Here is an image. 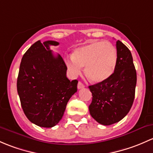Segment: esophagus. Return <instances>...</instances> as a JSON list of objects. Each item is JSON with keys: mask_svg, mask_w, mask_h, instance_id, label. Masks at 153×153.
<instances>
[{"mask_svg": "<svg viewBox=\"0 0 153 153\" xmlns=\"http://www.w3.org/2000/svg\"><path fill=\"white\" fill-rule=\"evenodd\" d=\"M77 88H78V89H81V88H85V85L81 82H79L78 85H77Z\"/></svg>", "mask_w": 153, "mask_h": 153, "instance_id": "obj_1", "label": "esophagus"}]
</instances>
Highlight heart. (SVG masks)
<instances>
[{
    "label": "heart",
    "mask_w": 153,
    "mask_h": 153,
    "mask_svg": "<svg viewBox=\"0 0 153 153\" xmlns=\"http://www.w3.org/2000/svg\"><path fill=\"white\" fill-rule=\"evenodd\" d=\"M72 57L65 61L68 69L73 76L85 74L90 81L102 82L112 76L116 69L118 53L114 45L108 41H94L79 47Z\"/></svg>",
    "instance_id": "obj_1"
}]
</instances>
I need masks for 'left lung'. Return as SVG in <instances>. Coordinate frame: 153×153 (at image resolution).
Here are the masks:
<instances>
[{
    "mask_svg": "<svg viewBox=\"0 0 153 153\" xmlns=\"http://www.w3.org/2000/svg\"><path fill=\"white\" fill-rule=\"evenodd\" d=\"M116 50L117 64L112 76L88 87L93 96L90 114L103 125L122 120L130 111L135 98L137 76L131 52L119 40L116 41Z\"/></svg>",
    "mask_w": 153,
    "mask_h": 153,
    "instance_id": "obj_1",
    "label": "left lung"
}]
</instances>
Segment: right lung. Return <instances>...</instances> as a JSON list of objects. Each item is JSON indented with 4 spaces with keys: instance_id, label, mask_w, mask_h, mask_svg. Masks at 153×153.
Returning a JSON list of instances; mask_svg holds the SVG:
<instances>
[{
    "instance_id": "add662e5",
    "label": "right lung",
    "mask_w": 153,
    "mask_h": 153,
    "mask_svg": "<svg viewBox=\"0 0 153 153\" xmlns=\"http://www.w3.org/2000/svg\"><path fill=\"white\" fill-rule=\"evenodd\" d=\"M59 42L38 40L23 54L17 81L22 108L31 122L42 127L59 123L71 97L77 91L76 79L66 76L67 66L50 45Z\"/></svg>"
}]
</instances>
